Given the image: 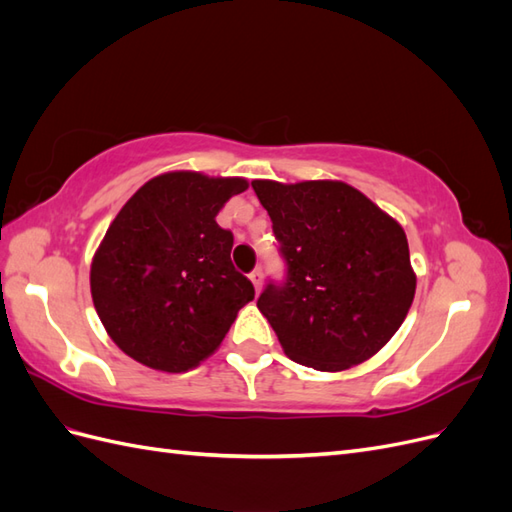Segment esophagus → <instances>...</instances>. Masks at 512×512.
<instances>
[{"label":"esophagus","mask_w":512,"mask_h":512,"mask_svg":"<svg viewBox=\"0 0 512 512\" xmlns=\"http://www.w3.org/2000/svg\"><path fill=\"white\" fill-rule=\"evenodd\" d=\"M250 280H252V284H254L256 292H260V288H262V280H265V275H262V269H260V267H256V269L250 273Z\"/></svg>","instance_id":"34e87169"}]
</instances>
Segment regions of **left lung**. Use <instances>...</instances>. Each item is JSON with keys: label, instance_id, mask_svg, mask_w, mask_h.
Masks as SVG:
<instances>
[{"label": "left lung", "instance_id": "left-lung-1", "mask_svg": "<svg viewBox=\"0 0 512 512\" xmlns=\"http://www.w3.org/2000/svg\"><path fill=\"white\" fill-rule=\"evenodd\" d=\"M286 260L258 309L292 361L342 371L397 333L414 299L406 232L344 181H252Z\"/></svg>", "mask_w": 512, "mask_h": 512}]
</instances>
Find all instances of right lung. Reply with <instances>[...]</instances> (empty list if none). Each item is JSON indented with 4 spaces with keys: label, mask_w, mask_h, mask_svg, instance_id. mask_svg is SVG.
Masks as SVG:
<instances>
[{
    "label": "right lung",
    "mask_w": 512,
    "mask_h": 512,
    "mask_svg": "<svg viewBox=\"0 0 512 512\" xmlns=\"http://www.w3.org/2000/svg\"><path fill=\"white\" fill-rule=\"evenodd\" d=\"M241 177L177 170L121 207L91 262V297L113 342L151 369L181 374L218 350L254 286L230 260L215 215Z\"/></svg>",
    "instance_id": "obj_1"
}]
</instances>
